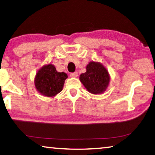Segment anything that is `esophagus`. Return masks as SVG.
I'll list each match as a JSON object with an SVG mask.
<instances>
[{
	"instance_id": "1",
	"label": "esophagus",
	"mask_w": 155,
	"mask_h": 155,
	"mask_svg": "<svg viewBox=\"0 0 155 155\" xmlns=\"http://www.w3.org/2000/svg\"><path fill=\"white\" fill-rule=\"evenodd\" d=\"M70 77H78V72H74L70 73Z\"/></svg>"
}]
</instances>
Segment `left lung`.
<instances>
[{"label": "left lung", "mask_w": 155, "mask_h": 155, "mask_svg": "<svg viewBox=\"0 0 155 155\" xmlns=\"http://www.w3.org/2000/svg\"><path fill=\"white\" fill-rule=\"evenodd\" d=\"M86 69V72L80 76L81 82L91 94H102L108 86L110 81L107 70L100 63L94 61H91Z\"/></svg>", "instance_id": "1"}]
</instances>
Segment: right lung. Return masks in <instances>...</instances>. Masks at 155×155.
<instances>
[{
	"mask_svg": "<svg viewBox=\"0 0 155 155\" xmlns=\"http://www.w3.org/2000/svg\"><path fill=\"white\" fill-rule=\"evenodd\" d=\"M68 76L64 72H58L52 64L44 66L36 75L35 84L42 95L53 97L63 89L64 81Z\"/></svg>",
	"mask_w": 155,
	"mask_h": 155,
	"instance_id": "right-lung-1",
	"label": "right lung"
}]
</instances>
